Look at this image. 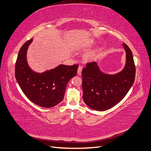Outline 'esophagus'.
Returning <instances> with one entry per match:
<instances>
[{"label":"esophagus","instance_id":"1","mask_svg":"<svg viewBox=\"0 0 151 151\" xmlns=\"http://www.w3.org/2000/svg\"><path fill=\"white\" fill-rule=\"evenodd\" d=\"M82 70H83V66H79V68H78V75L81 74Z\"/></svg>","mask_w":151,"mask_h":151}]
</instances>
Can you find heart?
Masks as SVG:
<instances>
[{"instance_id": "1", "label": "heart", "mask_w": 151, "mask_h": 151, "mask_svg": "<svg viewBox=\"0 0 151 151\" xmlns=\"http://www.w3.org/2000/svg\"><path fill=\"white\" fill-rule=\"evenodd\" d=\"M92 44H93V42L92 41H90V40H88V41H86L85 42H83V44H82L81 46H80L79 47V49L87 48L90 47V46H91ZM94 56H95L94 53H92V54H90V55H88V58L89 59H92Z\"/></svg>"}]
</instances>
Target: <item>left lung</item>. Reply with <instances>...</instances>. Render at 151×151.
Masks as SVG:
<instances>
[{
  "label": "left lung",
  "instance_id": "1",
  "mask_svg": "<svg viewBox=\"0 0 151 151\" xmlns=\"http://www.w3.org/2000/svg\"><path fill=\"white\" fill-rule=\"evenodd\" d=\"M127 62L121 72L108 75L100 71L96 62L86 63L82 70L83 101L92 109L104 111L124 98L135 79L136 67L131 50L125 43Z\"/></svg>",
  "mask_w": 151,
  "mask_h": 151
}]
</instances>
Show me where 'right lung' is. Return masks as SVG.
Returning <instances> with one entry per match:
<instances>
[{
	"label": "right lung",
	"instance_id": "right-lung-1",
	"mask_svg": "<svg viewBox=\"0 0 151 151\" xmlns=\"http://www.w3.org/2000/svg\"><path fill=\"white\" fill-rule=\"evenodd\" d=\"M32 39L20 49L15 63L17 81L25 96L39 106L50 108L64 98L67 83L76 76L79 65H61L44 73L33 72L26 62V51Z\"/></svg>",
	"mask_w": 151,
	"mask_h": 151
}]
</instances>
